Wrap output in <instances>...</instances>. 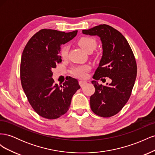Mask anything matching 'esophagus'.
I'll return each mask as SVG.
<instances>
[{
  "mask_svg": "<svg viewBox=\"0 0 155 155\" xmlns=\"http://www.w3.org/2000/svg\"><path fill=\"white\" fill-rule=\"evenodd\" d=\"M87 83V82L86 81H79V85L81 86V87H83L84 85H86Z\"/></svg>",
  "mask_w": 155,
  "mask_h": 155,
  "instance_id": "obj_1",
  "label": "esophagus"
}]
</instances>
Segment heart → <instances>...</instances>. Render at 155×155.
Here are the masks:
<instances>
[{
	"mask_svg": "<svg viewBox=\"0 0 155 155\" xmlns=\"http://www.w3.org/2000/svg\"><path fill=\"white\" fill-rule=\"evenodd\" d=\"M78 45L79 46L87 52L88 51H93L95 49L97 43L94 39L90 37H83L78 41ZM68 46L65 45L62 46L61 49V55L63 59L67 58L68 54ZM90 70L88 65H83V66L75 67L72 70V74L74 76L79 78H84L87 76V72Z\"/></svg>",
	"mask_w": 155,
	"mask_h": 155,
	"instance_id": "obj_1",
	"label": "heart"
}]
</instances>
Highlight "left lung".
I'll use <instances>...</instances> for the list:
<instances>
[{
    "instance_id": "obj_1",
    "label": "left lung",
    "mask_w": 155,
    "mask_h": 155,
    "mask_svg": "<svg viewBox=\"0 0 155 155\" xmlns=\"http://www.w3.org/2000/svg\"><path fill=\"white\" fill-rule=\"evenodd\" d=\"M82 32L100 37L103 55L93 76L96 91L90 105L94 113L109 118L118 113L130 96L137 74L134 55L125 37L110 26L100 25ZM106 77L111 79L106 86L96 81Z\"/></svg>"
}]
</instances>
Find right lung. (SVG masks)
Returning <instances> with one entry per match:
<instances>
[{"label":"right lung","instance_id":"right-lung-1","mask_svg":"<svg viewBox=\"0 0 155 155\" xmlns=\"http://www.w3.org/2000/svg\"><path fill=\"white\" fill-rule=\"evenodd\" d=\"M43 29L28 42L21 61V81L30 104L41 117L53 120L68 110L73 95L80 88L76 79L70 77L61 85L54 84L52 68L61 63V45L77 35Z\"/></svg>","mask_w":155,"mask_h":155}]
</instances>
